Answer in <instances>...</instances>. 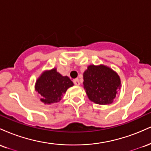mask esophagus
<instances>
[{
	"instance_id": "34e87169",
	"label": "esophagus",
	"mask_w": 151,
	"mask_h": 151,
	"mask_svg": "<svg viewBox=\"0 0 151 151\" xmlns=\"http://www.w3.org/2000/svg\"><path fill=\"white\" fill-rule=\"evenodd\" d=\"M73 82H74V84H75V85H77V86H79V84H80L79 79H74L73 80Z\"/></svg>"
}]
</instances>
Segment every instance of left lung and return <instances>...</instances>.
Returning a JSON list of instances; mask_svg holds the SVG:
<instances>
[{
  "label": "left lung",
  "instance_id": "obj_1",
  "mask_svg": "<svg viewBox=\"0 0 151 151\" xmlns=\"http://www.w3.org/2000/svg\"><path fill=\"white\" fill-rule=\"evenodd\" d=\"M84 88L90 101L101 105L111 104L121 88V79L107 66H88L83 74Z\"/></svg>",
  "mask_w": 151,
  "mask_h": 151
}]
</instances>
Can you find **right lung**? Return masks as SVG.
<instances>
[{
    "mask_svg": "<svg viewBox=\"0 0 151 151\" xmlns=\"http://www.w3.org/2000/svg\"><path fill=\"white\" fill-rule=\"evenodd\" d=\"M74 85L67 76L64 77L57 72L56 68L42 72L35 83V91L41 96V101L45 104L57 103L68 88Z\"/></svg>",
    "mask_w": 151,
    "mask_h": 151,
    "instance_id": "right-lung-1",
    "label": "right lung"
}]
</instances>
